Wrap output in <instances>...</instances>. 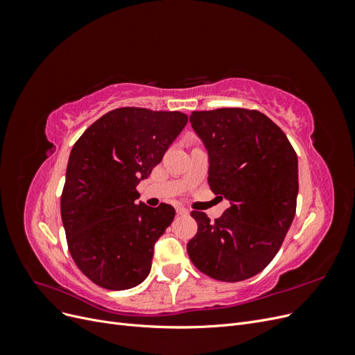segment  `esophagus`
I'll use <instances>...</instances> for the list:
<instances>
[{"mask_svg": "<svg viewBox=\"0 0 355 355\" xmlns=\"http://www.w3.org/2000/svg\"><path fill=\"white\" fill-rule=\"evenodd\" d=\"M176 213L178 214H188L189 210L187 207H184V206H176Z\"/></svg>", "mask_w": 355, "mask_h": 355, "instance_id": "1", "label": "esophagus"}]
</instances>
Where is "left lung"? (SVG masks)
<instances>
[{"label": "left lung", "instance_id": "1", "mask_svg": "<svg viewBox=\"0 0 355 355\" xmlns=\"http://www.w3.org/2000/svg\"><path fill=\"white\" fill-rule=\"evenodd\" d=\"M189 123L206 146L209 185L231 206L210 222L192 211L198 231L187 249L201 272L243 282L270 263L293 222L297 157L287 136L259 111H194Z\"/></svg>", "mask_w": 355, "mask_h": 355}]
</instances>
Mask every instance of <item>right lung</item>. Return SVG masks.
I'll use <instances>...</instances> for the list:
<instances>
[{
    "instance_id": "1",
    "label": "right lung",
    "mask_w": 355,
    "mask_h": 355,
    "mask_svg": "<svg viewBox=\"0 0 355 355\" xmlns=\"http://www.w3.org/2000/svg\"><path fill=\"white\" fill-rule=\"evenodd\" d=\"M188 116L173 111L118 108L94 121L69 154L60 214L72 259L93 283L110 290L141 284L154 245L175 209L137 202L148 179Z\"/></svg>"
}]
</instances>
